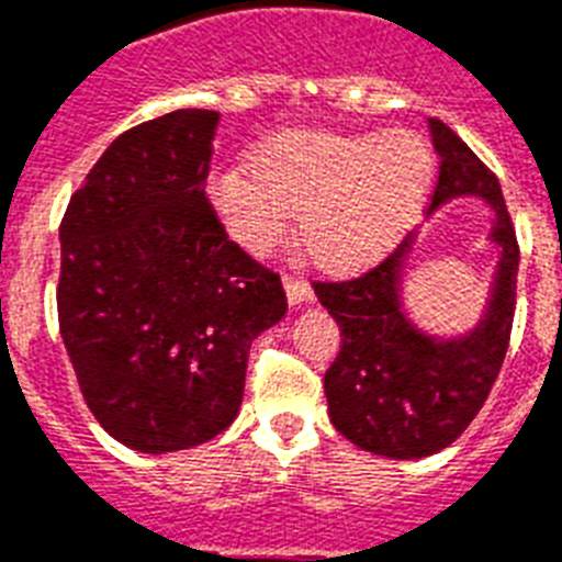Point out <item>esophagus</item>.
<instances>
[{
    "label": "esophagus",
    "instance_id": "34e87169",
    "mask_svg": "<svg viewBox=\"0 0 562 562\" xmlns=\"http://www.w3.org/2000/svg\"><path fill=\"white\" fill-rule=\"evenodd\" d=\"M282 285H285V297H289L291 306H303L306 300H312V289H308L306 280H297V277H282Z\"/></svg>",
    "mask_w": 562,
    "mask_h": 562
}]
</instances>
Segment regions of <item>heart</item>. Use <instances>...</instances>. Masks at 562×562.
<instances>
[{"label":"heart","mask_w":562,"mask_h":562,"mask_svg":"<svg viewBox=\"0 0 562 562\" xmlns=\"http://www.w3.org/2000/svg\"><path fill=\"white\" fill-rule=\"evenodd\" d=\"M435 178L428 145L408 131H289L229 166L206 198L227 236L254 256L271 254L300 212V238L326 271L379 262L417 224Z\"/></svg>","instance_id":"heart-1"}]
</instances>
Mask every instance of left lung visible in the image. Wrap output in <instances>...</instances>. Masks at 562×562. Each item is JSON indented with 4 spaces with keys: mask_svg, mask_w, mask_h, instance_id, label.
Instances as JSON below:
<instances>
[{
    "mask_svg": "<svg viewBox=\"0 0 562 562\" xmlns=\"http://www.w3.org/2000/svg\"><path fill=\"white\" fill-rule=\"evenodd\" d=\"M428 134L440 157L428 218L458 198H479L493 212L487 241L498 262L475 326L435 335L408 315L405 273L417 233L359 280L315 282L341 326V352L324 375L329 419L359 449L396 461L440 452L475 419L505 361L516 306L519 245L496 175L443 122L428 119Z\"/></svg>",
    "mask_w": 562,
    "mask_h": 562,
    "instance_id": "1",
    "label": "left lung"
}]
</instances>
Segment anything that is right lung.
Masks as SVG:
<instances>
[{
	"label": "right lung",
	"mask_w": 562,
	"mask_h": 562,
	"mask_svg": "<svg viewBox=\"0 0 562 562\" xmlns=\"http://www.w3.org/2000/svg\"><path fill=\"white\" fill-rule=\"evenodd\" d=\"M215 127L187 108L125 131L60 224V338L92 417L145 454L236 419L250 344L289 308L206 201Z\"/></svg>",
	"instance_id": "right-lung-1"
}]
</instances>
